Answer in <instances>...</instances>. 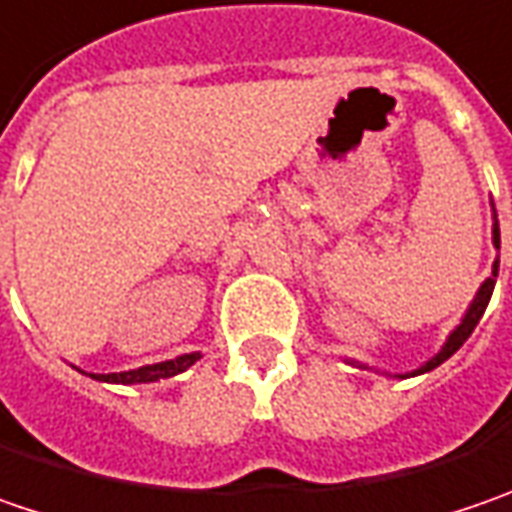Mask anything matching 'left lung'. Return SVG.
<instances>
[{
    "label": "left lung",
    "instance_id": "8db88e82",
    "mask_svg": "<svg viewBox=\"0 0 512 512\" xmlns=\"http://www.w3.org/2000/svg\"><path fill=\"white\" fill-rule=\"evenodd\" d=\"M493 244H496V247L501 244L499 221L493 224ZM496 276H499V259H496V265H493V276H490V279H487V282H484V285L478 288V294H475L473 305H470V311L464 314L461 325H458V328H455V331L449 334L447 343H444V348H441V351H438V354H435L432 360H426L421 369L412 371V374H423V371H432L435 366H441L444 360H449V357H452V354H455V351H458L461 345L467 343V337H470V334L475 331V325H478V320H481V314L487 311V302H490V296H493V288H496ZM403 377H406V374H403Z\"/></svg>",
    "mask_w": 512,
    "mask_h": 512
}]
</instances>
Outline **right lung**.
<instances>
[{
	"mask_svg": "<svg viewBox=\"0 0 512 512\" xmlns=\"http://www.w3.org/2000/svg\"><path fill=\"white\" fill-rule=\"evenodd\" d=\"M198 357H201V354H198V351H192V354H181V357L167 360V363L141 366V369H132V371H117V374H91V377H94V380H103V383H155V380L175 377V374H181L184 369H190Z\"/></svg>",
	"mask_w": 512,
	"mask_h": 512,
	"instance_id": "add662e5",
	"label": "right lung"
}]
</instances>
